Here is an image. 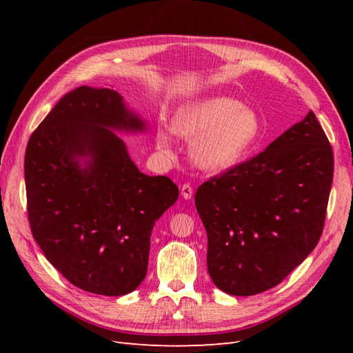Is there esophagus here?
Here are the masks:
<instances>
[{"instance_id":"obj_1","label":"esophagus","mask_w":353,"mask_h":353,"mask_svg":"<svg viewBox=\"0 0 353 353\" xmlns=\"http://www.w3.org/2000/svg\"><path fill=\"white\" fill-rule=\"evenodd\" d=\"M181 196H183L185 200H190L191 197H193V187H191L190 184H184L183 187H181Z\"/></svg>"}]
</instances>
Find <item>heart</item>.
<instances>
[{
    "label": "heart",
    "instance_id": "b5f03b06",
    "mask_svg": "<svg viewBox=\"0 0 353 353\" xmlns=\"http://www.w3.org/2000/svg\"><path fill=\"white\" fill-rule=\"evenodd\" d=\"M174 132L191 143L193 162L206 170L236 166L259 144L263 125L259 113L232 97L216 95L187 104L174 121ZM157 147L170 152L168 135L157 134Z\"/></svg>",
    "mask_w": 353,
    "mask_h": 353
}]
</instances>
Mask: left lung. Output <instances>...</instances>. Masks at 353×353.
<instances>
[{
    "label": "left lung",
    "mask_w": 353,
    "mask_h": 353,
    "mask_svg": "<svg viewBox=\"0 0 353 353\" xmlns=\"http://www.w3.org/2000/svg\"><path fill=\"white\" fill-rule=\"evenodd\" d=\"M334 157L314 112L262 153L203 183L196 209L218 288L253 296L280 284L323 234Z\"/></svg>",
    "instance_id": "obj_1"
}]
</instances>
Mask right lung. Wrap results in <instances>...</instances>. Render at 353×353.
I'll return each mask as SVG.
<instances>
[{
  "instance_id": "obj_1",
  "label": "right lung",
  "mask_w": 353,
  "mask_h": 353,
  "mask_svg": "<svg viewBox=\"0 0 353 353\" xmlns=\"http://www.w3.org/2000/svg\"><path fill=\"white\" fill-rule=\"evenodd\" d=\"M110 130L143 132L145 122L114 90L68 92L29 138L25 184L48 262L85 292L123 296L144 280L153 227L179 191L140 172Z\"/></svg>"
}]
</instances>
